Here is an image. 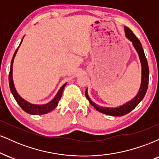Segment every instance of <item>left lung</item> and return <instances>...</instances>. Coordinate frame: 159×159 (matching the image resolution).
<instances>
[{"label":"left lung","mask_w":159,"mask_h":159,"mask_svg":"<svg viewBox=\"0 0 159 159\" xmlns=\"http://www.w3.org/2000/svg\"><path fill=\"white\" fill-rule=\"evenodd\" d=\"M124 30H125L126 37L132 42L133 46H134V48H135L137 52H138V56H139L140 58V64H141V84H140V87L138 94L136 95L135 97L132 98L131 101L128 102L127 103L124 104V105H121V106H120L119 107H116L113 108V107L98 106V105H96V104H95L90 99V97H89L88 93H87V89L85 91L86 97L88 99V101L90 102L91 105H93L96 110L99 111V112L102 113V114L114 116H123V115L127 114L128 113L132 111L143 98L146 93H147V88H148L149 83V70L148 63H147V58H146L145 54H144V52L143 48H142L141 43H140L139 39L136 37L135 35L133 34V32L129 28V27H124Z\"/></svg>","instance_id":"1"}]
</instances>
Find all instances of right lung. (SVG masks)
Masks as SVG:
<instances>
[{"label": "right lung", "instance_id": "1", "mask_svg": "<svg viewBox=\"0 0 159 159\" xmlns=\"http://www.w3.org/2000/svg\"><path fill=\"white\" fill-rule=\"evenodd\" d=\"M22 40H21V42H22ZM21 43H20V45H21ZM19 47H18V48L16 49L15 53H14L13 57H12V61H11L10 74H9V84H10V88L11 93H12V96H13L14 98H15L16 101L17 102V103L19 105V106L21 107V108L25 111V112H27V114H33V115H41V114H47V113L50 112V111L54 110V109L57 106V104L59 102L60 99H61L62 93H63V89H64L65 86L66 85V83L64 84L61 87V89H60L59 91L57 92V93L55 97L53 98L50 102L45 104V105H34V104L28 102H27L26 100L24 99L23 98H21L19 95V93H17V91H16L15 86H14L13 80H12V65H13L14 58H15L16 53L18 52Z\"/></svg>", "mask_w": 159, "mask_h": 159}]
</instances>
